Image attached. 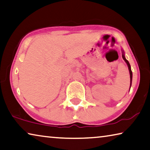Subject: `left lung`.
<instances>
[{"mask_svg":"<svg viewBox=\"0 0 150 150\" xmlns=\"http://www.w3.org/2000/svg\"><path fill=\"white\" fill-rule=\"evenodd\" d=\"M122 57L123 59V60L125 61V63H127V65L128 66V69H129V74H130V87H131V85H132V70H131V66L129 65V61H128L127 59H125V56H124V54H123V53L122 54Z\"/></svg>","mask_w":150,"mask_h":150,"instance_id":"left-lung-1","label":"left lung"}]
</instances>
